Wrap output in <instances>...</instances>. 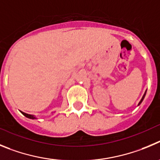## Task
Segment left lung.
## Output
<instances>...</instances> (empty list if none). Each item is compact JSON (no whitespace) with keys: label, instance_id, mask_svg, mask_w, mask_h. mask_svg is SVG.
Instances as JSON below:
<instances>
[{"label":"left lung","instance_id":"1","mask_svg":"<svg viewBox=\"0 0 160 160\" xmlns=\"http://www.w3.org/2000/svg\"><path fill=\"white\" fill-rule=\"evenodd\" d=\"M145 94H146V92H145ZM145 94H144V95H143V98H142V99H141L140 102H139V104H140V103H142V101H143V98H144V96H145Z\"/></svg>","mask_w":160,"mask_h":160}]
</instances>
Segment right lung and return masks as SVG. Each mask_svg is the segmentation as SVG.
<instances>
[{"label": "right lung", "instance_id": "1", "mask_svg": "<svg viewBox=\"0 0 160 160\" xmlns=\"http://www.w3.org/2000/svg\"><path fill=\"white\" fill-rule=\"evenodd\" d=\"M21 113H22L23 115H24V116H25V117H27V118H29V119H36L35 117H34L33 116H32V115H29V114H27V113H24V112H21Z\"/></svg>", "mask_w": 160, "mask_h": 160}]
</instances>
